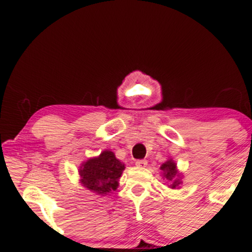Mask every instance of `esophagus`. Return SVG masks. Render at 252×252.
<instances>
[{"label": "esophagus", "instance_id": "obj_1", "mask_svg": "<svg viewBox=\"0 0 252 252\" xmlns=\"http://www.w3.org/2000/svg\"><path fill=\"white\" fill-rule=\"evenodd\" d=\"M135 164L137 167H140V168H144V167H147V164H148V162H147V160H137L135 162Z\"/></svg>", "mask_w": 252, "mask_h": 252}]
</instances>
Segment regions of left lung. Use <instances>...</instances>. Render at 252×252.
I'll use <instances>...</instances> for the list:
<instances>
[{
	"mask_svg": "<svg viewBox=\"0 0 252 252\" xmlns=\"http://www.w3.org/2000/svg\"><path fill=\"white\" fill-rule=\"evenodd\" d=\"M160 169L163 172L162 178L167 180L169 189H180V185L182 184V174L178 170V167H176L175 161L173 158H168L166 162L161 164Z\"/></svg>",
	"mask_w": 252,
	"mask_h": 252,
	"instance_id": "8db88e82",
	"label": "left lung"
}]
</instances>
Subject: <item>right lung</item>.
<instances>
[{
    "instance_id": "add662e5",
    "label": "right lung",
    "mask_w": 252,
    "mask_h": 252,
    "mask_svg": "<svg viewBox=\"0 0 252 252\" xmlns=\"http://www.w3.org/2000/svg\"><path fill=\"white\" fill-rule=\"evenodd\" d=\"M126 164L111 150H103L98 156L90 158L80 164L79 181L82 186L98 195H105L116 190Z\"/></svg>"
}]
</instances>
